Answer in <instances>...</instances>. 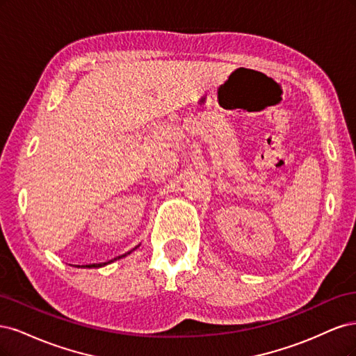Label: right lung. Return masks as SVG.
<instances>
[{
  "label": "right lung",
  "mask_w": 356,
  "mask_h": 356,
  "mask_svg": "<svg viewBox=\"0 0 356 356\" xmlns=\"http://www.w3.org/2000/svg\"><path fill=\"white\" fill-rule=\"evenodd\" d=\"M137 247L139 245H136L133 250H130L129 253H125V254H121V256H118V257H113L112 260H109V261H103V263H93V265H86V266H78V268H102V266H106V265H109V263H112V261H115V260H118V259H122V257H125L127 254H130L131 251H134Z\"/></svg>",
  "instance_id": "add662e5"
}]
</instances>
